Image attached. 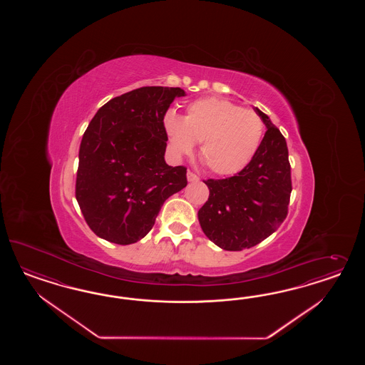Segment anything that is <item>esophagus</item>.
<instances>
[{"mask_svg": "<svg viewBox=\"0 0 365 365\" xmlns=\"http://www.w3.org/2000/svg\"><path fill=\"white\" fill-rule=\"evenodd\" d=\"M187 180L188 182H199V178L198 175H195L194 173H191V171H188L187 173Z\"/></svg>", "mask_w": 365, "mask_h": 365, "instance_id": "esophagus-1", "label": "esophagus"}]
</instances>
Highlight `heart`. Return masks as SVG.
<instances>
[{
    "label": "heart",
    "instance_id": "1",
    "mask_svg": "<svg viewBox=\"0 0 365 365\" xmlns=\"http://www.w3.org/2000/svg\"><path fill=\"white\" fill-rule=\"evenodd\" d=\"M163 127L177 156L191 154L200 143L199 156L215 175H234L247 166L265 133V123L255 110L220 98L192 101L183 118L168 110Z\"/></svg>",
    "mask_w": 365,
    "mask_h": 365
}]
</instances>
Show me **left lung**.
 <instances>
[{
  "label": "left lung",
  "instance_id": "left-lung-1",
  "mask_svg": "<svg viewBox=\"0 0 365 365\" xmlns=\"http://www.w3.org/2000/svg\"><path fill=\"white\" fill-rule=\"evenodd\" d=\"M266 133L250 163L234 177L207 179V202L199 209L200 227L223 250L240 252L262 242L287 218L292 192L285 138L262 110Z\"/></svg>",
  "mask_w": 365,
  "mask_h": 365
}]
</instances>
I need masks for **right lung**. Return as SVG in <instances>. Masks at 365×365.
<instances>
[{
	"label": "right lung",
	"instance_id": "obj_1",
	"mask_svg": "<svg viewBox=\"0 0 365 365\" xmlns=\"http://www.w3.org/2000/svg\"><path fill=\"white\" fill-rule=\"evenodd\" d=\"M182 88L142 87L110 99L83 135L76 199L91 230L118 245L140 241L165 200L186 187V167L165 160L163 118Z\"/></svg>",
	"mask_w": 365,
	"mask_h": 365
}]
</instances>
